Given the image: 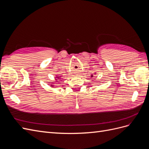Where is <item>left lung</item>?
I'll list each match as a JSON object with an SVG mask.
<instances>
[{
    "label": "left lung",
    "mask_w": 149,
    "mask_h": 149,
    "mask_svg": "<svg viewBox=\"0 0 149 149\" xmlns=\"http://www.w3.org/2000/svg\"><path fill=\"white\" fill-rule=\"evenodd\" d=\"M91 77H93V75L92 74V75H91Z\"/></svg>",
    "instance_id": "obj_1"
}]
</instances>
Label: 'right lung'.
I'll return each instance as SVG.
<instances>
[{
	"instance_id": "right-lung-1",
	"label": "right lung",
	"mask_w": 149,
	"mask_h": 149,
	"mask_svg": "<svg viewBox=\"0 0 149 149\" xmlns=\"http://www.w3.org/2000/svg\"><path fill=\"white\" fill-rule=\"evenodd\" d=\"M61 77L62 76H55V80H56V81H55V82H53V83H52L51 84H50V86L52 87V88H53V87H54V86H56V85H55L54 84V83H55V82H57V81H58V79H61Z\"/></svg>"
}]
</instances>
